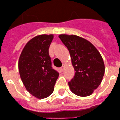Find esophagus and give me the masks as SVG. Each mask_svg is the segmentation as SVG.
Instances as JSON below:
<instances>
[{
    "mask_svg": "<svg viewBox=\"0 0 120 120\" xmlns=\"http://www.w3.org/2000/svg\"><path fill=\"white\" fill-rule=\"evenodd\" d=\"M64 68H65V64H63V66L61 67L60 68V71H62V72L63 71H64Z\"/></svg>",
    "mask_w": 120,
    "mask_h": 120,
    "instance_id": "34e87169",
    "label": "esophagus"
}]
</instances>
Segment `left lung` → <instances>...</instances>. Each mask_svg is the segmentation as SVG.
I'll return each mask as SVG.
<instances>
[{
  "mask_svg": "<svg viewBox=\"0 0 120 120\" xmlns=\"http://www.w3.org/2000/svg\"><path fill=\"white\" fill-rule=\"evenodd\" d=\"M59 38L69 50L75 71L68 82L71 91L81 97L91 95L104 76L103 58L97 49L82 38L66 34H61Z\"/></svg>",
  "mask_w": 120,
  "mask_h": 120,
  "instance_id": "1",
  "label": "left lung"
}]
</instances>
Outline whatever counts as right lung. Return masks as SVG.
Wrapping results in <instances>:
<instances>
[{"instance_id":"add662e5","label":"right lung","mask_w":120,"mask_h":120,"mask_svg":"<svg viewBox=\"0 0 120 120\" xmlns=\"http://www.w3.org/2000/svg\"><path fill=\"white\" fill-rule=\"evenodd\" d=\"M52 39V34L34 37L26 44L19 57L21 79L27 91L38 99L51 94L59 75L52 67L49 54Z\"/></svg>"}]
</instances>
